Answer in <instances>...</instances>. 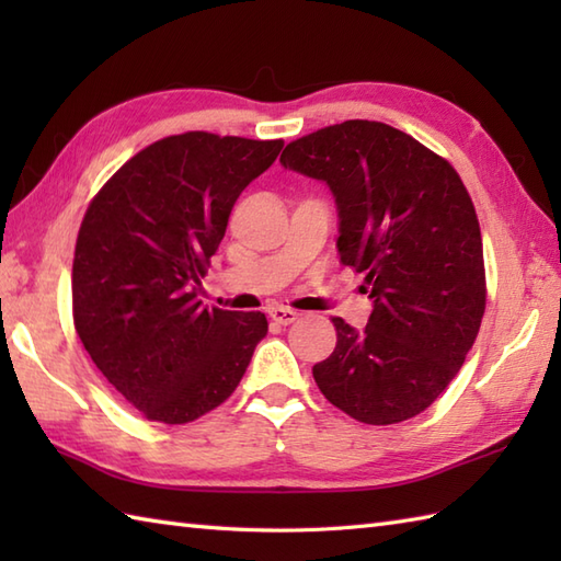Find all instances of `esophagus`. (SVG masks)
<instances>
[{
    "mask_svg": "<svg viewBox=\"0 0 561 561\" xmlns=\"http://www.w3.org/2000/svg\"><path fill=\"white\" fill-rule=\"evenodd\" d=\"M267 313H270V318L274 320V323H279V325H291L294 320L299 318V313L291 311V308H287V306H272Z\"/></svg>",
    "mask_w": 561,
    "mask_h": 561,
    "instance_id": "34e87169",
    "label": "esophagus"
}]
</instances>
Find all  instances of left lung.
<instances>
[{
    "label": "left lung",
    "instance_id": "obj_1",
    "mask_svg": "<svg viewBox=\"0 0 561 561\" xmlns=\"http://www.w3.org/2000/svg\"><path fill=\"white\" fill-rule=\"evenodd\" d=\"M282 165L323 181L337 205L340 262L366 274L374 311L313 366L320 392L364 424L424 412L472 350L484 316L480 221L460 175L400 129L347 121L291 141Z\"/></svg>",
    "mask_w": 561,
    "mask_h": 561
}]
</instances>
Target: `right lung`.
<instances>
[{
    "instance_id": "obj_1",
    "label": "right lung",
    "mask_w": 561,
    "mask_h": 561,
    "mask_svg": "<svg viewBox=\"0 0 561 561\" xmlns=\"http://www.w3.org/2000/svg\"><path fill=\"white\" fill-rule=\"evenodd\" d=\"M282 147L209 133L159 139L83 214L75 328L99 371L147 420L185 424L219 408L267 335L265 313L207 308L197 289L238 195Z\"/></svg>"
}]
</instances>
